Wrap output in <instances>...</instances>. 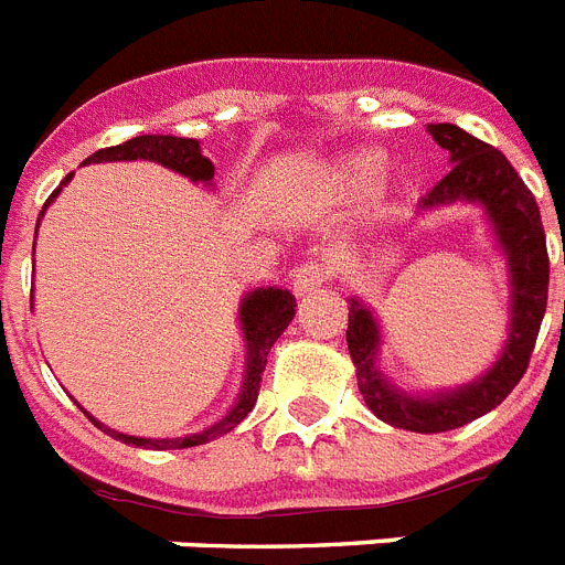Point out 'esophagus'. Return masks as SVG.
I'll use <instances>...</instances> for the list:
<instances>
[{"label":"esophagus","instance_id":"34e87169","mask_svg":"<svg viewBox=\"0 0 565 565\" xmlns=\"http://www.w3.org/2000/svg\"><path fill=\"white\" fill-rule=\"evenodd\" d=\"M329 277H332L329 263H323V259H306V263H300L297 268H294L291 286L297 294H309V291H317L320 286H326Z\"/></svg>","mask_w":565,"mask_h":565}]
</instances>
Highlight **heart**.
I'll use <instances>...</instances> for the list:
<instances>
[{
  "label": "heart",
  "mask_w": 565,
  "mask_h": 565,
  "mask_svg": "<svg viewBox=\"0 0 565 565\" xmlns=\"http://www.w3.org/2000/svg\"><path fill=\"white\" fill-rule=\"evenodd\" d=\"M384 172V161L377 156H358L347 170V184L352 190H370Z\"/></svg>",
  "instance_id": "obj_1"
}]
</instances>
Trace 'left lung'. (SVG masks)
Wrapping results in <instances>:
<instances>
[{"label": "left lung", "mask_w": 565, "mask_h": 565, "mask_svg": "<svg viewBox=\"0 0 565 565\" xmlns=\"http://www.w3.org/2000/svg\"><path fill=\"white\" fill-rule=\"evenodd\" d=\"M433 141L450 152L454 167L445 179L424 195L418 210L439 207L450 202H479L493 222L497 239L508 254L511 271V334L508 347L493 370L484 372L473 384L454 393L433 395V398H409L395 393L375 366L377 326L361 302L349 306L347 343L355 361L358 390L366 407L381 422L413 433H445L500 407L508 393L525 375L543 323L545 302H548V250L545 231L540 218L537 199L525 188V181L508 164V158L491 143L454 124H433ZM565 263V259H563Z\"/></svg>", "instance_id": "1"}]
</instances>
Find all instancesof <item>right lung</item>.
<instances>
[{
	"instance_id": "obj_1",
	"label": "right lung",
	"mask_w": 565,
	"mask_h": 565,
	"mask_svg": "<svg viewBox=\"0 0 565 565\" xmlns=\"http://www.w3.org/2000/svg\"><path fill=\"white\" fill-rule=\"evenodd\" d=\"M135 158H143V161H158L161 167H170V170L181 172V175H188L190 181H204L207 184L213 179V164H210L207 158L202 156V149H199V141L193 138H175V135H138L132 141H124L118 147H106L97 149L95 156H88L83 164H100V161H135ZM74 172H68L63 179V184H68ZM60 184L54 193L49 195L51 199H57V193L63 190ZM42 207V210H45ZM42 216V213H40ZM239 320H242V334H245V343H248V361H245V384H242V395L236 401V407L227 413L225 418L213 427L202 433H190L184 439H138V436H124V433H115L109 427H104L100 422L92 418L95 427H100L104 433H109L111 439L124 441V445H135V447H152V450H175V447H195V445H207L216 436H225L231 433L242 418L248 416L250 409L256 404V395H259V381H263L265 363H268V352H271L274 340L279 334L286 332L288 323L294 320V297L282 288H263V291H250L245 297L239 309Z\"/></svg>"
}]
</instances>
